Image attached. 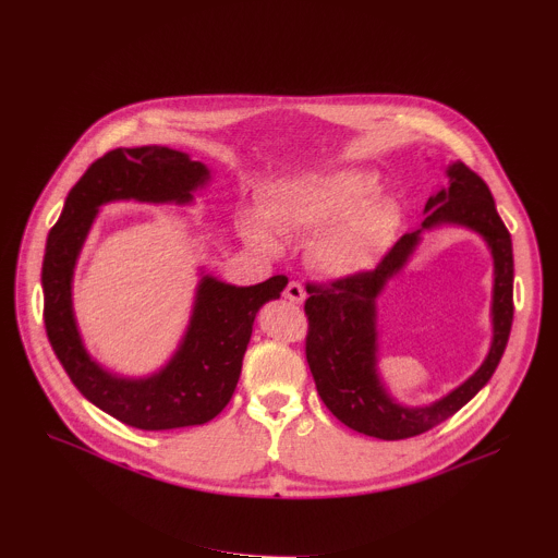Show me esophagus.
Returning <instances> with one entry per match:
<instances>
[{
	"label": "esophagus",
	"mask_w": 558,
	"mask_h": 558,
	"mask_svg": "<svg viewBox=\"0 0 558 558\" xmlns=\"http://www.w3.org/2000/svg\"><path fill=\"white\" fill-rule=\"evenodd\" d=\"M284 299L291 301V303H295V305H301V303L305 301V289H303V284H301L299 280H289L287 287H284Z\"/></svg>",
	"instance_id": "esophagus-1"
}]
</instances>
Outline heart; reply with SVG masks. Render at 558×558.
Instances as JSON below:
<instances>
[{
    "instance_id": "b5f03b06",
    "label": "heart",
    "mask_w": 558,
    "mask_h": 558,
    "mask_svg": "<svg viewBox=\"0 0 558 558\" xmlns=\"http://www.w3.org/2000/svg\"><path fill=\"white\" fill-rule=\"evenodd\" d=\"M379 183L373 174L343 168L278 179L265 195V217L242 215V233L267 251L278 235L310 240L314 265L329 276H345L373 265L399 227L392 202L375 199Z\"/></svg>"
}]
</instances>
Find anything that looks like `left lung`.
I'll return each mask as SVG.
<instances>
[{
  "instance_id": "8db88e82",
  "label": "left lung",
  "mask_w": 558,
  "mask_h": 558,
  "mask_svg": "<svg viewBox=\"0 0 558 558\" xmlns=\"http://www.w3.org/2000/svg\"><path fill=\"white\" fill-rule=\"evenodd\" d=\"M449 191H439L426 204L422 227L456 221L485 235L496 263L494 284V343L477 373L426 408H403L381 388L375 373V299L384 282L405 263L417 235H401L375 269H361L329 282L310 280L305 301V354L316 390L329 413L369 437H415L456 415L485 386L502 359L513 320V253L511 235L500 219L489 185L464 163L449 170Z\"/></svg>"
}]
</instances>
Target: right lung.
<instances>
[{"label": "right lung", "mask_w": 558, "mask_h": 558, "mask_svg": "<svg viewBox=\"0 0 558 558\" xmlns=\"http://www.w3.org/2000/svg\"><path fill=\"white\" fill-rule=\"evenodd\" d=\"M208 170L161 145L117 147L96 159L66 195L49 233L43 291L49 343L64 373L94 405L141 430L206 424L231 401L257 310L280 299L284 276L253 287L204 278L195 314L177 356L141 381L107 375L85 352L71 312V274L96 208L111 199L189 202Z\"/></svg>", "instance_id": "right-lung-1"}]
</instances>
